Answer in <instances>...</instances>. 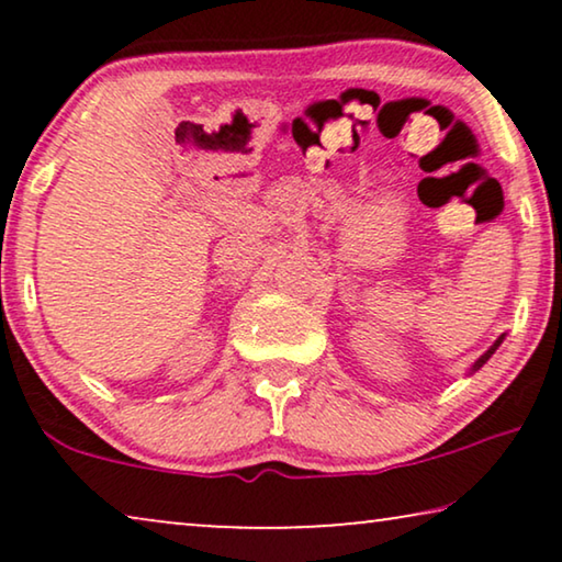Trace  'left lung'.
I'll use <instances>...</instances> for the list:
<instances>
[{"instance_id": "8db88e82", "label": "left lung", "mask_w": 562, "mask_h": 562, "mask_svg": "<svg viewBox=\"0 0 562 562\" xmlns=\"http://www.w3.org/2000/svg\"><path fill=\"white\" fill-rule=\"evenodd\" d=\"M504 342V335L502 337H498V340L494 342V345H491V348L486 350V352H483V356L479 358V360H475V363H473V371H479V368L483 366V363H486V360L491 358V356H494V352H496V348H498V345H502Z\"/></svg>"}]
</instances>
